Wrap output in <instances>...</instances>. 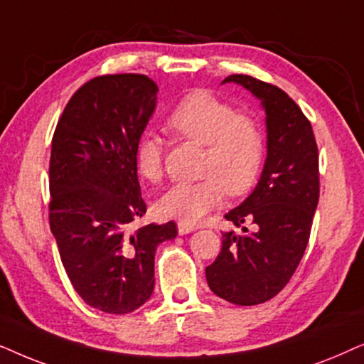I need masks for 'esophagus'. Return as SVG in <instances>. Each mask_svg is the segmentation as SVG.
Here are the masks:
<instances>
[{
    "instance_id": "esophagus-1",
    "label": "esophagus",
    "mask_w": 364,
    "mask_h": 364,
    "mask_svg": "<svg viewBox=\"0 0 364 364\" xmlns=\"http://www.w3.org/2000/svg\"><path fill=\"white\" fill-rule=\"evenodd\" d=\"M196 226L191 225V223H186V221H179L178 223V232L179 235H188V232L195 231Z\"/></svg>"
}]
</instances>
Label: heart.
Segmentation results:
<instances>
[{
    "instance_id": "1",
    "label": "heart",
    "mask_w": 364,
    "mask_h": 364,
    "mask_svg": "<svg viewBox=\"0 0 364 364\" xmlns=\"http://www.w3.org/2000/svg\"><path fill=\"white\" fill-rule=\"evenodd\" d=\"M171 132L205 144L198 181L173 185L158 203L161 215L198 223L225 200L248 193L264 161L266 138L259 119L238 113L230 101L210 90H195L178 101L168 118ZM139 176L158 181L163 176V144L153 133H143L134 148Z\"/></svg>"
}]
</instances>
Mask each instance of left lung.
<instances>
[{
  "label": "left lung",
  "mask_w": 364,
  "mask_h": 364,
  "mask_svg": "<svg viewBox=\"0 0 364 364\" xmlns=\"http://www.w3.org/2000/svg\"><path fill=\"white\" fill-rule=\"evenodd\" d=\"M225 81L243 85L263 103L268 158L255 191L225 215L243 232H223L206 281L216 296L255 306L287 287L306 251L319 200V154L311 123L283 90L248 75Z\"/></svg>",
  "instance_id": "8db88e82"
}]
</instances>
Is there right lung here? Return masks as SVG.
<instances>
[{"label": "right lung", "mask_w": 364, "mask_h": 364, "mask_svg": "<svg viewBox=\"0 0 364 364\" xmlns=\"http://www.w3.org/2000/svg\"><path fill=\"white\" fill-rule=\"evenodd\" d=\"M156 93L146 75L95 76L71 96L53 134L50 228L73 288L103 313L148 301L156 246L178 235L174 221L133 228L146 213L134 148Z\"/></svg>", "instance_id": "obj_1"}]
</instances>
